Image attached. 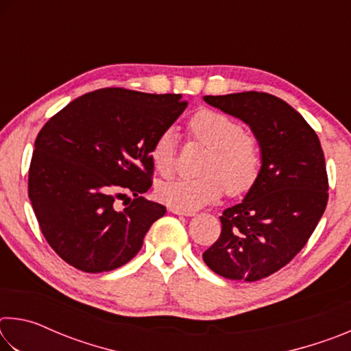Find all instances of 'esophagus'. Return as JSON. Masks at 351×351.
<instances>
[{"mask_svg":"<svg viewBox=\"0 0 351 351\" xmlns=\"http://www.w3.org/2000/svg\"><path fill=\"white\" fill-rule=\"evenodd\" d=\"M170 212L175 213V215H186V217L195 215L193 210H181V209H178V207H170Z\"/></svg>","mask_w":351,"mask_h":351,"instance_id":"34e87169","label":"esophagus"}]
</instances>
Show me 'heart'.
Listing matches in <instances>:
<instances>
[{"label":"heart","mask_w":351,"mask_h":351,"mask_svg":"<svg viewBox=\"0 0 351 351\" xmlns=\"http://www.w3.org/2000/svg\"><path fill=\"white\" fill-rule=\"evenodd\" d=\"M189 128L210 148L201 178H176L158 186L162 203L181 210H197L217 201L224 190L240 195L251 189L260 175L261 150L258 141L245 133L235 119L212 110L195 112ZM178 134L167 128L153 142L150 158L158 173L170 175L176 164Z\"/></svg>","instance_id":"obj_1"}]
</instances>
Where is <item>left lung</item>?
Here are the masks:
<instances>
[{
	"label": "left lung",
	"mask_w": 351,
	"mask_h": 351,
	"mask_svg": "<svg viewBox=\"0 0 351 351\" xmlns=\"http://www.w3.org/2000/svg\"><path fill=\"white\" fill-rule=\"evenodd\" d=\"M204 102L249 125L261 169L241 203L219 217L221 235L203 260L230 280H260L300 252L324 215L328 178L322 147L300 112L271 94L204 96Z\"/></svg>",
	"instance_id": "8db88e82"
}]
</instances>
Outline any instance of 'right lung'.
I'll use <instances>...</instances> for the list:
<instances>
[{"mask_svg":"<svg viewBox=\"0 0 351 351\" xmlns=\"http://www.w3.org/2000/svg\"><path fill=\"white\" fill-rule=\"evenodd\" d=\"M181 94L105 88L73 100L45 123L29 169V198L46 241L74 268L128 263L165 207L152 187L153 142L186 110ZM134 193L123 211L115 199Z\"/></svg>","mask_w":351,"mask_h":351,"instance_id":"obj_1","label":"right lung"}]
</instances>
